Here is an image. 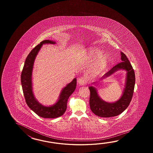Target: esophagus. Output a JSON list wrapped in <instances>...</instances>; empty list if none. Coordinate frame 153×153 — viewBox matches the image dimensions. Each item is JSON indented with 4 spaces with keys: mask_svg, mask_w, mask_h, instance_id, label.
<instances>
[{
    "mask_svg": "<svg viewBox=\"0 0 153 153\" xmlns=\"http://www.w3.org/2000/svg\"><path fill=\"white\" fill-rule=\"evenodd\" d=\"M78 84L80 86H83L86 84V82L85 81L84 78H81L78 79Z\"/></svg>",
    "mask_w": 153,
    "mask_h": 153,
    "instance_id": "obj_1",
    "label": "esophagus"
}]
</instances>
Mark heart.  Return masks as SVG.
Masks as SVG:
<instances>
[{
    "instance_id": "heart-1",
    "label": "heart",
    "mask_w": 153,
    "mask_h": 153,
    "mask_svg": "<svg viewBox=\"0 0 153 153\" xmlns=\"http://www.w3.org/2000/svg\"><path fill=\"white\" fill-rule=\"evenodd\" d=\"M102 50L96 47H92L88 51L87 55L90 59L97 58L91 71L92 74L97 75L102 73L110 62L109 56L107 53L102 54Z\"/></svg>"
}]
</instances>
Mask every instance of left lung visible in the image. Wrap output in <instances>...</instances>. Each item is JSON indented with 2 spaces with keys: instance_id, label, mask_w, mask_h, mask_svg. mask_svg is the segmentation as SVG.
Listing matches in <instances>:
<instances>
[{
  "instance_id": "left-lung-1",
  "label": "left lung",
  "mask_w": 153,
  "mask_h": 153,
  "mask_svg": "<svg viewBox=\"0 0 153 153\" xmlns=\"http://www.w3.org/2000/svg\"><path fill=\"white\" fill-rule=\"evenodd\" d=\"M120 54L121 62L115 65L101 79L103 80L120 70H124L126 72L125 88L120 99L111 103L105 102L100 97L96 88L93 86L88 87L90 91V109L98 117L107 118L120 114L128 107L133 96L135 84L134 72L126 56L123 52H120Z\"/></svg>"
}]
</instances>
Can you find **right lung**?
I'll return each instance as SVG.
<instances>
[{
    "label": "right lung",
    "instance_id": "1",
    "mask_svg": "<svg viewBox=\"0 0 153 153\" xmlns=\"http://www.w3.org/2000/svg\"><path fill=\"white\" fill-rule=\"evenodd\" d=\"M55 44V41L45 40L33 49L27 57L23 70L21 73V84L26 103L29 108L40 117L44 118H56L62 116L67 109V101L69 96L74 91L76 85V79L62 88L57 101L50 106L44 105L39 103L34 97L33 91L32 73L33 65L42 45Z\"/></svg>",
    "mask_w": 153,
    "mask_h": 153
}]
</instances>
